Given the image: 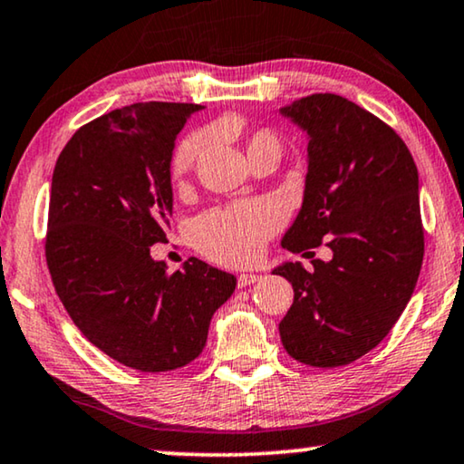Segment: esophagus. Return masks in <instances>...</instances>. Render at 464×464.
I'll list each match as a JSON object with an SVG mask.
<instances>
[{
    "label": "esophagus",
    "instance_id": "esophagus-1",
    "mask_svg": "<svg viewBox=\"0 0 464 464\" xmlns=\"http://www.w3.org/2000/svg\"><path fill=\"white\" fill-rule=\"evenodd\" d=\"M260 279H262V276L256 275V273H244V275H239L237 285L239 287H247V285H254V283L260 281Z\"/></svg>",
    "mask_w": 464,
    "mask_h": 464
}]
</instances>
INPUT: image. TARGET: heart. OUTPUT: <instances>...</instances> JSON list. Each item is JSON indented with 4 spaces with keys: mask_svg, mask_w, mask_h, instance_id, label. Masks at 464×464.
I'll use <instances>...</instances> for the list:
<instances>
[{
    "mask_svg": "<svg viewBox=\"0 0 464 464\" xmlns=\"http://www.w3.org/2000/svg\"><path fill=\"white\" fill-rule=\"evenodd\" d=\"M206 137L191 135L177 145L172 154L170 172L175 181L191 170L204 151ZM281 151V141L273 130H256L247 140V158L260 151ZM283 212L268 199L229 206L225 210H212L199 217L193 225V241L212 260L225 265H246L260 256L265 241L279 229Z\"/></svg>",
    "mask_w": 464,
    "mask_h": 464,
    "instance_id": "b5f03b06",
    "label": "heart"
}]
</instances>
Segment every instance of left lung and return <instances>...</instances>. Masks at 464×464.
<instances>
[{
  "instance_id": "left-lung-1",
  "label": "left lung",
  "mask_w": 464,
  "mask_h": 464,
  "mask_svg": "<svg viewBox=\"0 0 464 464\" xmlns=\"http://www.w3.org/2000/svg\"><path fill=\"white\" fill-rule=\"evenodd\" d=\"M308 137L302 208L283 235L289 252L327 241L331 260L273 268L292 283L279 323L287 354L329 369L354 362L390 334L423 265L419 172L396 130L335 93L279 108ZM308 254V252H306Z\"/></svg>"
}]
</instances>
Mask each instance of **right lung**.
Here are the masks:
<instances>
[{"instance_id":"right-lung-1","label":"right lung","mask_w":464,"mask_h":464,"mask_svg":"<svg viewBox=\"0 0 464 464\" xmlns=\"http://www.w3.org/2000/svg\"><path fill=\"white\" fill-rule=\"evenodd\" d=\"M198 103L145 102L81 127L55 162L45 258L81 334L143 372L189 364L237 279L198 258L175 273L150 247L172 217L175 140Z\"/></svg>"}]
</instances>
